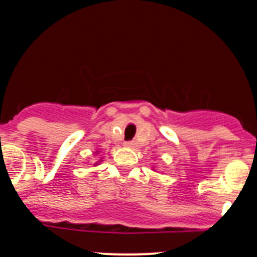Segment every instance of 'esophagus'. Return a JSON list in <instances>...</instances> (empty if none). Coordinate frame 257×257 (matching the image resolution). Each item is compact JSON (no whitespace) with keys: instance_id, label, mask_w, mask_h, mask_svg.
Masks as SVG:
<instances>
[{"instance_id":"obj_1","label":"esophagus","mask_w":257,"mask_h":257,"mask_svg":"<svg viewBox=\"0 0 257 257\" xmlns=\"http://www.w3.org/2000/svg\"><path fill=\"white\" fill-rule=\"evenodd\" d=\"M124 146H125V147H133L134 143H133V142L129 141V142H125V143H124Z\"/></svg>"}]
</instances>
